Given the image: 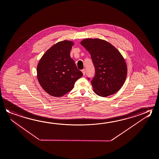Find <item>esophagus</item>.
<instances>
[{"label": "esophagus", "instance_id": "obj_1", "mask_svg": "<svg viewBox=\"0 0 159 159\" xmlns=\"http://www.w3.org/2000/svg\"><path fill=\"white\" fill-rule=\"evenodd\" d=\"M81 71H82V72H83V74L84 75H85V69H83V70H81Z\"/></svg>", "mask_w": 159, "mask_h": 159}]
</instances>
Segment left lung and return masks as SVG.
I'll return each mask as SVG.
<instances>
[{
    "mask_svg": "<svg viewBox=\"0 0 159 159\" xmlns=\"http://www.w3.org/2000/svg\"><path fill=\"white\" fill-rule=\"evenodd\" d=\"M80 43L90 53L94 65L95 75L91 83L95 93L101 97L116 93L126 78L127 69L122 55L103 39H87Z\"/></svg>",
    "mask_w": 159,
    "mask_h": 159,
    "instance_id": "1",
    "label": "left lung"
}]
</instances>
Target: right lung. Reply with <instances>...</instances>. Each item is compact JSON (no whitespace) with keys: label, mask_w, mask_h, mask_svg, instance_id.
Instances as JSON below:
<instances>
[{"label":"right lung","mask_w":159,"mask_h":159,"mask_svg":"<svg viewBox=\"0 0 159 159\" xmlns=\"http://www.w3.org/2000/svg\"><path fill=\"white\" fill-rule=\"evenodd\" d=\"M74 42L65 40L48 50L37 67L39 84L48 94L61 97L71 91L75 83L83 76L70 57Z\"/></svg>","instance_id":"right-lung-1"}]
</instances>
